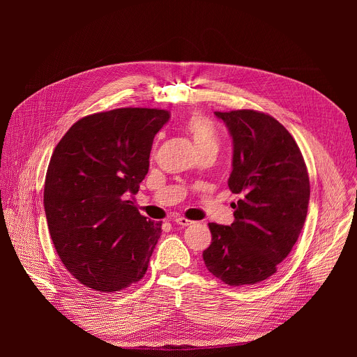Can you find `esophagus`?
<instances>
[{
    "label": "esophagus",
    "instance_id": "obj_1",
    "mask_svg": "<svg viewBox=\"0 0 357 357\" xmlns=\"http://www.w3.org/2000/svg\"><path fill=\"white\" fill-rule=\"evenodd\" d=\"M174 222H175L176 225L182 226V227H186V226H189V225H192V223H193L192 220H189V219H186V218H183V216H178V218H175V219H174Z\"/></svg>",
    "mask_w": 357,
    "mask_h": 357
}]
</instances>
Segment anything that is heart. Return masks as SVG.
I'll list each match as a JSON object with an SVG mask.
<instances>
[{
  "instance_id": "obj_1",
  "label": "heart",
  "mask_w": 357,
  "mask_h": 357,
  "mask_svg": "<svg viewBox=\"0 0 357 357\" xmlns=\"http://www.w3.org/2000/svg\"><path fill=\"white\" fill-rule=\"evenodd\" d=\"M186 130L193 138L199 152L206 148L219 146V138H218L215 126L205 116L193 114L186 123Z\"/></svg>"
}]
</instances>
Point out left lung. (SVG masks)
Instances as JSON below:
<instances>
[{"mask_svg": "<svg viewBox=\"0 0 357 357\" xmlns=\"http://www.w3.org/2000/svg\"><path fill=\"white\" fill-rule=\"evenodd\" d=\"M233 139L234 222L209 223L206 268L231 287L267 280L296 243L310 203V176L301 151L274 117L256 110L215 112Z\"/></svg>", "mask_w": 357, "mask_h": 357, "instance_id": "1", "label": "left lung"}]
</instances>
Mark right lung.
Returning <instances> with one entry per match:
<instances>
[{
    "label": "right lung",
    "mask_w": 357,
    "mask_h": 357,
    "mask_svg": "<svg viewBox=\"0 0 357 357\" xmlns=\"http://www.w3.org/2000/svg\"><path fill=\"white\" fill-rule=\"evenodd\" d=\"M167 110L116 109L86 116L56 145L46 172L43 205L61 261L83 285L106 294L146 273L161 222L146 220L127 200L148 174Z\"/></svg>",
    "instance_id": "1"
}]
</instances>
